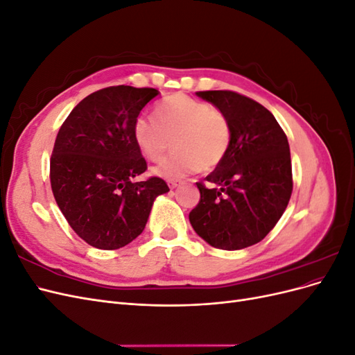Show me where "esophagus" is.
I'll use <instances>...</instances> for the list:
<instances>
[{
    "instance_id": "1",
    "label": "esophagus",
    "mask_w": 355,
    "mask_h": 355,
    "mask_svg": "<svg viewBox=\"0 0 355 355\" xmlns=\"http://www.w3.org/2000/svg\"><path fill=\"white\" fill-rule=\"evenodd\" d=\"M179 184H180V182H179V180H175V179H168V180H167V185H168L170 189H175Z\"/></svg>"
}]
</instances>
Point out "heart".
Here are the masks:
<instances>
[{"label":"heart","mask_w":355,"mask_h":355,"mask_svg":"<svg viewBox=\"0 0 355 355\" xmlns=\"http://www.w3.org/2000/svg\"><path fill=\"white\" fill-rule=\"evenodd\" d=\"M154 118L139 116L133 125L137 148L149 161H161L175 142L176 153L158 167V173L180 178L198 168H216L227 157L232 127L223 111L210 103L173 94L159 103Z\"/></svg>","instance_id":"heart-1"}]
</instances>
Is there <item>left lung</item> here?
Masks as SVG:
<instances>
[{
  "label": "left lung",
  "mask_w": 355,
  "mask_h": 355,
  "mask_svg": "<svg viewBox=\"0 0 355 355\" xmlns=\"http://www.w3.org/2000/svg\"><path fill=\"white\" fill-rule=\"evenodd\" d=\"M230 118L232 141L222 163L197 182L200 201L189 222L222 250L262 241L284 213L293 191L287 136L265 106L231 90L197 92Z\"/></svg>",
  "instance_id": "8db88e82"
}]
</instances>
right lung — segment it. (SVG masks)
I'll list each match as a JSON object with an SVG mask.
<instances>
[{
    "instance_id": "add662e5",
    "label": "right lung",
    "mask_w": 355,
    "mask_h": 355,
    "mask_svg": "<svg viewBox=\"0 0 355 355\" xmlns=\"http://www.w3.org/2000/svg\"><path fill=\"white\" fill-rule=\"evenodd\" d=\"M158 90L112 85L84 98L63 121L50 158L53 196L69 227L101 250L132 243L145 230L166 182L132 179L148 168L133 125Z\"/></svg>"
}]
</instances>
